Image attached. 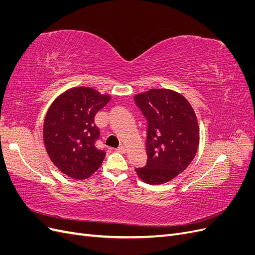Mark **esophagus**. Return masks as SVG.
I'll return each instance as SVG.
<instances>
[{
    "instance_id": "obj_1",
    "label": "esophagus",
    "mask_w": 255,
    "mask_h": 255,
    "mask_svg": "<svg viewBox=\"0 0 255 255\" xmlns=\"http://www.w3.org/2000/svg\"><path fill=\"white\" fill-rule=\"evenodd\" d=\"M116 151L117 152H119V153H126L127 152V149H126V146L125 145H119L117 149H116Z\"/></svg>"
}]
</instances>
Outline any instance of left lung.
<instances>
[{
    "label": "left lung",
    "instance_id": "obj_1",
    "mask_svg": "<svg viewBox=\"0 0 255 255\" xmlns=\"http://www.w3.org/2000/svg\"><path fill=\"white\" fill-rule=\"evenodd\" d=\"M148 121L145 150L148 159L135 171L150 185L164 184L183 172L199 146L196 114L182 95L170 89H150L134 97Z\"/></svg>",
    "mask_w": 255,
    "mask_h": 255
}]
</instances>
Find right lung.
Masks as SVG:
<instances>
[{
	"label": "right lung",
	"instance_id": "right-lung-1",
	"mask_svg": "<svg viewBox=\"0 0 255 255\" xmlns=\"http://www.w3.org/2000/svg\"><path fill=\"white\" fill-rule=\"evenodd\" d=\"M111 97L89 87H74L52 103L43 125V141L48 155L59 170L76 180L95 173L105 157L96 146L100 129L96 114Z\"/></svg>",
	"mask_w": 255,
	"mask_h": 255
}]
</instances>
